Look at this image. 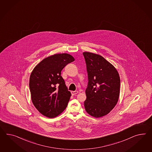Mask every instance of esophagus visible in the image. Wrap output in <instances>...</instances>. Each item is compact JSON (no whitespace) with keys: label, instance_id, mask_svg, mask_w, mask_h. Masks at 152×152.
<instances>
[{"label":"esophagus","instance_id":"obj_1","mask_svg":"<svg viewBox=\"0 0 152 152\" xmlns=\"http://www.w3.org/2000/svg\"><path fill=\"white\" fill-rule=\"evenodd\" d=\"M71 93L72 95H75V94H78V92L77 91H71Z\"/></svg>","mask_w":152,"mask_h":152}]
</instances>
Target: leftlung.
<instances>
[{
	"label": "left lung",
	"mask_w": 152,
	"mask_h": 152,
	"mask_svg": "<svg viewBox=\"0 0 152 152\" xmlns=\"http://www.w3.org/2000/svg\"><path fill=\"white\" fill-rule=\"evenodd\" d=\"M86 64L88 85L84 106L87 112L96 118L107 115L118 101L119 74L102 56L89 52L83 53Z\"/></svg>",
	"instance_id": "left-lung-1"
}]
</instances>
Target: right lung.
I'll return each instance as SVG.
<instances>
[{
  "label": "right lung",
  "instance_id": "right-lung-1",
  "mask_svg": "<svg viewBox=\"0 0 152 152\" xmlns=\"http://www.w3.org/2000/svg\"><path fill=\"white\" fill-rule=\"evenodd\" d=\"M74 60L68 53L55 54L44 58L34 69L29 88L33 103L42 115L54 118L67 107L71 94L61 72Z\"/></svg>",
  "mask_w": 152,
  "mask_h": 152
}]
</instances>
